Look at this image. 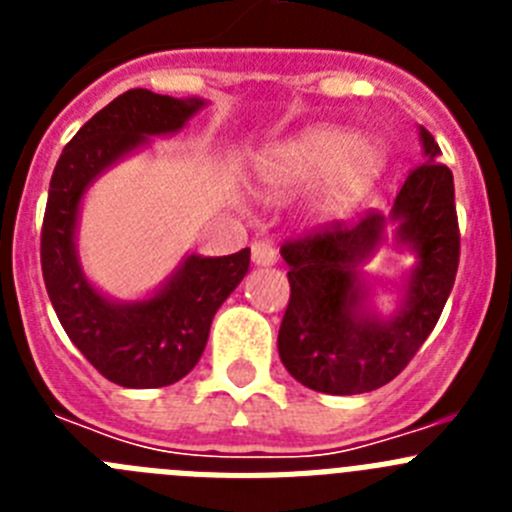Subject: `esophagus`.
<instances>
[{"instance_id":"1","label":"esophagus","mask_w":512,"mask_h":512,"mask_svg":"<svg viewBox=\"0 0 512 512\" xmlns=\"http://www.w3.org/2000/svg\"><path fill=\"white\" fill-rule=\"evenodd\" d=\"M251 259L253 264H259V266L277 264V248H274V243L269 241H253Z\"/></svg>"}]
</instances>
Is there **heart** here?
Returning <instances> with one entry per match:
<instances>
[{"label": "heart", "mask_w": 512, "mask_h": 512, "mask_svg": "<svg viewBox=\"0 0 512 512\" xmlns=\"http://www.w3.org/2000/svg\"><path fill=\"white\" fill-rule=\"evenodd\" d=\"M382 169L372 143H356L341 128H315L266 153L261 171L271 189L295 192L328 171L318 194V210L338 215L359 202Z\"/></svg>", "instance_id": "1"}]
</instances>
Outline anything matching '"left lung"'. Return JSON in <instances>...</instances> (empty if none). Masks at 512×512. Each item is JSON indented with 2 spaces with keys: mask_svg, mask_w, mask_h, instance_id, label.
I'll list each match as a JSON object with an SVG mask.
<instances>
[{
  "mask_svg": "<svg viewBox=\"0 0 512 512\" xmlns=\"http://www.w3.org/2000/svg\"><path fill=\"white\" fill-rule=\"evenodd\" d=\"M425 161L397 194L392 215L369 210L359 223L315 225L282 243L289 264V302L279 325V356L300 384L325 395H361L392 382L410 364L441 318L459 269V217L454 176L436 161L441 148L420 128ZM400 219L398 237L419 256L409 302L392 321L354 313L358 283L350 266Z\"/></svg>",
  "mask_w": 512,
  "mask_h": 512,
  "instance_id": "obj_1",
  "label": "left lung"
}]
</instances>
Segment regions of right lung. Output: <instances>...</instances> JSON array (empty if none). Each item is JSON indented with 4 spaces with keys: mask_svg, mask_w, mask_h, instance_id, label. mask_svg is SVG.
<instances>
[{
    "mask_svg": "<svg viewBox=\"0 0 512 512\" xmlns=\"http://www.w3.org/2000/svg\"><path fill=\"white\" fill-rule=\"evenodd\" d=\"M200 107V99L130 89L81 125L53 169L40 228L45 289L71 343L120 387H166L187 377L205 351L217 307L251 261L248 248L217 259L189 256L156 297L135 305L97 295L76 261V212L87 184L146 135L174 133Z\"/></svg>",
    "mask_w": 512,
    "mask_h": 512,
    "instance_id": "right-lung-1",
    "label": "right lung"
}]
</instances>
